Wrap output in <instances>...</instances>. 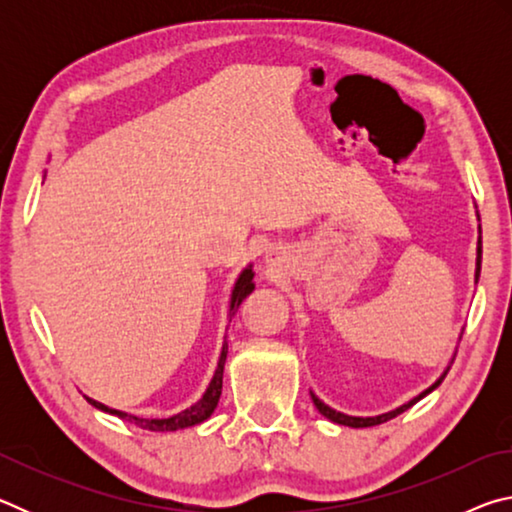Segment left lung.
<instances>
[{"label":"left lung","instance_id":"obj_1","mask_svg":"<svg viewBox=\"0 0 512 512\" xmlns=\"http://www.w3.org/2000/svg\"><path fill=\"white\" fill-rule=\"evenodd\" d=\"M481 253H483V244H481V237H479V257H476V280H479V273H481ZM447 375V372H445ZM445 375L440 377L436 384H433L431 388H427V391L424 393H420L418 397H415V400H411L409 404H404V406H400V409H395V411H391V413H384V415H377V418H352V415H345V413H339V411H334V409H329L327 404H323L318 400V397L311 393V400H314V404H316V409L325 415L327 420H332V422H336V424H348V427H354V429H361V427H375V424H381V422H388V420H393L395 415H400V413H404L406 409H411V406L418 402V400H422L424 395L427 393H431L433 388H438L440 386V381L445 379Z\"/></svg>","mask_w":512,"mask_h":512}]
</instances>
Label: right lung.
<instances>
[{"mask_svg":"<svg viewBox=\"0 0 512 512\" xmlns=\"http://www.w3.org/2000/svg\"><path fill=\"white\" fill-rule=\"evenodd\" d=\"M253 271L250 268H246L244 273H241L239 282L235 291H232V314H237V309L241 302H244L250 293H253L255 284H253ZM225 357H228V345H223V352H221V359H219V368H216L214 372V379L210 388H207L203 400L196 402L194 406H189V409H185L183 413L173 415V418H164V420H146V418H135V415H128V413H121V411H115V409H108V406H103L99 402L90 400L92 406H97V409L106 411V413H112V415H119L121 420H128L137 424V427L142 429H149V431H176V429H183V427H192V424H198L207 420L212 415V411L216 409V404H219V397H221V386H223V366H225Z\"/></svg>","mask_w":512,"mask_h":512,"instance_id":"1","label":"right lung"}]
</instances>
